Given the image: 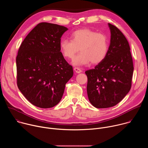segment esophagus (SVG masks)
Returning <instances> with one entry per match:
<instances>
[{
    "instance_id": "1",
    "label": "esophagus",
    "mask_w": 148,
    "mask_h": 148,
    "mask_svg": "<svg viewBox=\"0 0 148 148\" xmlns=\"http://www.w3.org/2000/svg\"><path fill=\"white\" fill-rule=\"evenodd\" d=\"M74 71L77 73H80L82 72V70H81V69H79V67H74Z\"/></svg>"
}]
</instances>
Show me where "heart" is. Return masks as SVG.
<instances>
[{"label": "heart", "mask_w": 148, "mask_h": 148, "mask_svg": "<svg viewBox=\"0 0 148 148\" xmlns=\"http://www.w3.org/2000/svg\"><path fill=\"white\" fill-rule=\"evenodd\" d=\"M71 40L62 39L60 43V49L62 56L73 59L79 52L81 53L73 60L74 66L87 64L90 62L96 64L107 57L109 49L108 37L103 33L83 29L74 32Z\"/></svg>", "instance_id": "b5f03b06"}]
</instances>
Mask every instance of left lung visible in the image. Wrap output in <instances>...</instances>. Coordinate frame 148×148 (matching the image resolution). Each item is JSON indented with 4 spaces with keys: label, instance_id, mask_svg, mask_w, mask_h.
<instances>
[{
    "label": "left lung",
    "instance_id": "left-lung-1",
    "mask_svg": "<svg viewBox=\"0 0 148 148\" xmlns=\"http://www.w3.org/2000/svg\"><path fill=\"white\" fill-rule=\"evenodd\" d=\"M108 26L111 41L107 56L94 69L86 71L88 97L97 108L115 106L132 86L134 65L129 43L116 26Z\"/></svg>",
    "mask_w": 148,
    "mask_h": 148
}]
</instances>
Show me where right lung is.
Wrapping results in <instances>:
<instances>
[{"label":"right lung","instance_id":"right-lung-1","mask_svg":"<svg viewBox=\"0 0 148 148\" xmlns=\"http://www.w3.org/2000/svg\"><path fill=\"white\" fill-rule=\"evenodd\" d=\"M68 29L56 24L38 23L21 44L16 57L17 85L33 105L49 108L58 104L73 67L60 49L62 35Z\"/></svg>","mask_w":148,"mask_h":148}]
</instances>
